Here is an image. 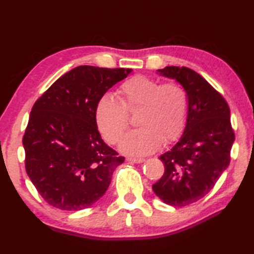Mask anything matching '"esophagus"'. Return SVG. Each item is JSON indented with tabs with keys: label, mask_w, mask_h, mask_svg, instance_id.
I'll use <instances>...</instances> for the list:
<instances>
[{
	"label": "esophagus",
	"mask_w": 254,
	"mask_h": 254,
	"mask_svg": "<svg viewBox=\"0 0 254 254\" xmlns=\"http://www.w3.org/2000/svg\"><path fill=\"white\" fill-rule=\"evenodd\" d=\"M127 161L132 162V163H141L145 161V159L142 158H127Z\"/></svg>",
	"instance_id": "esophagus-1"
}]
</instances>
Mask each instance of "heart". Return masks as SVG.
Wrapping results in <instances>:
<instances>
[{
	"mask_svg": "<svg viewBox=\"0 0 254 254\" xmlns=\"http://www.w3.org/2000/svg\"><path fill=\"white\" fill-rule=\"evenodd\" d=\"M120 100L103 95L95 107V122L103 138L116 144L127 130L128 114L139 109V128L121 141L127 154L146 155L156 151L163 142L180 137L187 123L189 94L176 81L162 83L155 78L133 76L121 85Z\"/></svg>",
	"mask_w": 254,
	"mask_h": 254,
	"instance_id": "obj_1",
	"label": "heart"
}]
</instances>
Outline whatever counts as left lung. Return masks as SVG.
<instances>
[{
	"label": "left lung",
	"mask_w": 254,
	"mask_h": 254,
	"mask_svg": "<svg viewBox=\"0 0 254 254\" xmlns=\"http://www.w3.org/2000/svg\"><path fill=\"white\" fill-rule=\"evenodd\" d=\"M158 72L187 90L189 113L183 134L160 156L164 174L152 188L163 202L183 207L205 197L229 166L235 141L230 109L223 96L195 71L171 65Z\"/></svg>",
	"instance_id": "8db88e82"
}]
</instances>
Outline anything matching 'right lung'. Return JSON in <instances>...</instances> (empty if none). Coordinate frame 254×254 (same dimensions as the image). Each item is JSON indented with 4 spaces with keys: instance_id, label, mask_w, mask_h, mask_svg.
Instances as JSON below:
<instances>
[{
    "instance_id": "obj_1",
    "label": "right lung",
    "mask_w": 254,
    "mask_h": 254,
    "mask_svg": "<svg viewBox=\"0 0 254 254\" xmlns=\"http://www.w3.org/2000/svg\"><path fill=\"white\" fill-rule=\"evenodd\" d=\"M131 71L77 66L35 101L23 137L25 168L51 206L80 210L106 193L124 158L102 140L95 107Z\"/></svg>"
}]
</instances>
